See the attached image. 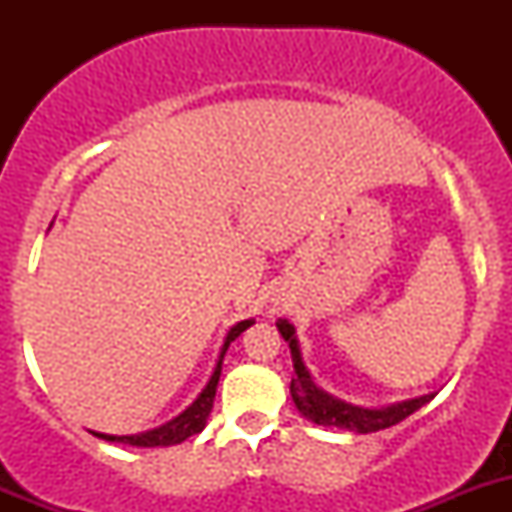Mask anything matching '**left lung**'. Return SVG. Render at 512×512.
Segmentation results:
<instances>
[{"instance_id": "1", "label": "left lung", "mask_w": 512, "mask_h": 512, "mask_svg": "<svg viewBox=\"0 0 512 512\" xmlns=\"http://www.w3.org/2000/svg\"><path fill=\"white\" fill-rule=\"evenodd\" d=\"M277 329H280L282 339L289 344V352H292V366H294V379L289 384V394H292L294 406L307 421L317 423V426H334L344 428V431L354 433H374L381 428L396 426L399 421H404L406 416H411L414 411L426 406L428 401L436 394L418 396V399L399 401V404L381 406V409H369V406H356L349 401L337 399L329 391H324L322 386L314 381V376L309 374L307 364L302 359V349H299L297 329L294 324H289L287 319H277Z\"/></svg>"}]
</instances>
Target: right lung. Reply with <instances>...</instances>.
Segmentation results:
<instances>
[{
  "instance_id": "add662e5",
  "label": "right lung",
  "mask_w": 512,
  "mask_h": 512,
  "mask_svg": "<svg viewBox=\"0 0 512 512\" xmlns=\"http://www.w3.org/2000/svg\"><path fill=\"white\" fill-rule=\"evenodd\" d=\"M252 324H255V319H242V322L232 324L230 332H227V337L223 342V347H220L218 361H215V369H213V374H210L208 384H205L203 391L195 396L193 404H190L185 411H180L178 416L170 418V421H165L163 426L151 428V431H143V433H133V436H108V433H98V431H91V433L98 438H103V441L126 443V446H138V448H156V446H175V443H183L185 438H190V436H195V433L203 431L205 423H208L210 411H213L215 389H218L220 371H223V359H225L227 347H230V344L235 342V339L240 337L247 327H252Z\"/></svg>"
}]
</instances>
